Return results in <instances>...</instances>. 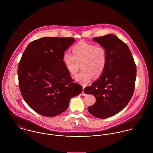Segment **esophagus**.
<instances>
[{"label": "esophagus", "instance_id": "esophagus-1", "mask_svg": "<svg viewBox=\"0 0 153 153\" xmlns=\"http://www.w3.org/2000/svg\"><path fill=\"white\" fill-rule=\"evenodd\" d=\"M84 89H85V88L83 87V92H82V96H86V94L84 92Z\"/></svg>", "mask_w": 153, "mask_h": 153}]
</instances>
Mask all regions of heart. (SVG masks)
I'll return each instance as SVG.
<instances>
[{"mask_svg": "<svg viewBox=\"0 0 153 153\" xmlns=\"http://www.w3.org/2000/svg\"><path fill=\"white\" fill-rule=\"evenodd\" d=\"M73 54L65 53L62 61L71 74H76L81 67V72L75 76V80L85 85L89 83L93 76L99 77L107 64L108 54L105 47L86 41H80L71 48Z\"/></svg>", "mask_w": 153, "mask_h": 153, "instance_id": "heart-1", "label": "heart"}]
</instances>
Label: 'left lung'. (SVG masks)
I'll use <instances>...</instances> for the list:
<instances>
[{
	"mask_svg": "<svg viewBox=\"0 0 153 153\" xmlns=\"http://www.w3.org/2000/svg\"><path fill=\"white\" fill-rule=\"evenodd\" d=\"M107 50L106 67L100 78L85 88L96 102L89 112L100 119L112 117L126 107L135 89L137 67L128 45L113 34L93 38Z\"/></svg>",
	"mask_w": 153,
	"mask_h": 153,
	"instance_id": "obj_1",
	"label": "left lung"
}]
</instances>
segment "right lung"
I'll use <instances>...</instances> for the list:
<instances>
[{
	"mask_svg": "<svg viewBox=\"0 0 153 153\" xmlns=\"http://www.w3.org/2000/svg\"><path fill=\"white\" fill-rule=\"evenodd\" d=\"M73 37H44L30 42L18 64L19 88L26 103L38 114L57 116L83 89L74 83L62 59Z\"/></svg>",
	"mask_w": 153,
	"mask_h": 153,
	"instance_id": "right-lung-1",
	"label": "right lung"
}]
</instances>
